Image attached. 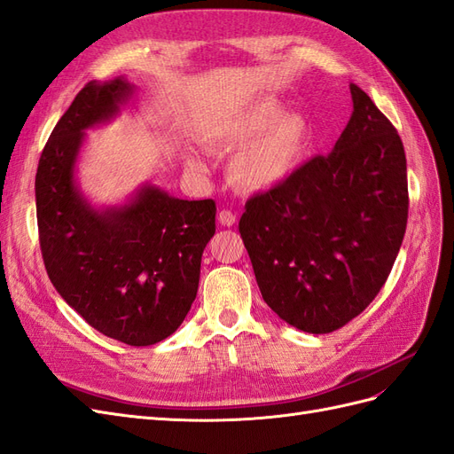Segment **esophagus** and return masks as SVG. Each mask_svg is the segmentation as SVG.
<instances>
[{"mask_svg": "<svg viewBox=\"0 0 454 454\" xmlns=\"http://www.w3.org/2000/svg\"><path fill=\"white\" fill-rule=\"evenodd\" d=\"M218 223L223 224V226H234L238 223V216L231 213V211H228V209H223V211L218 213Z\"/></svg>", "mask_w": 454, "mask_h": 454, "instance_id": "esophagus-1", "label": "esophagus"}]
</instances>
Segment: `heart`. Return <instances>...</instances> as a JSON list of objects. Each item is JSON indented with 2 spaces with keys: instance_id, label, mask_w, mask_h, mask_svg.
Instances as JSON below:
<instances>
[{
  "instance_id": "obj_1",
  "label": "heart",
  "mask_w": 454,
  "mask_h": 454,
  "mask_svg": "<svg viewBox=\"0 0 454 454\" xmlns=\"http://www.w3.org/2000/svg\"><path fill=\"white\" fill-rule=\"evenodd\" d=\"M207 145L231 155L230 175L243 190L262 192L285 183L301 163L309 145L308 121L301 114H283L279 102L262 98L226 114L207 131ZM186 165L201 171L205 163L188 155Z\"/></svg>"
}]
</instances>
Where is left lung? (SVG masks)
Wrapping results in <instances>:
<instances>
[{"mask_svg": "<svg viewBox=\"0 0 454 454\" xmlns=\"http://www.w3.org/2000/svg\"><path fill=\"white\" fill-rule=\"evenodd\" d=\"M331 153L245 203L239 234L264 302L304 333L344 327L390 276L409 215L407 160L390 120L349 83Z\"/></svg>", "mask_w": 454, "mask_h": 454, "instance_id": "8db88e82", "label": "left lung"}]
</instances>
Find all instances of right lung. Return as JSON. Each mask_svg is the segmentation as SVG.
<instances>
[{
    "label": "right lung",
    "instance_id": "add662e5",
    "mask_svg": "<svg viewBox=\"0 0 454 454\" xmlns=\"http://www.w3.org/2000/svg\"><path fill=\"white\" fill-rule=\"evenodd\" d=\"M125 77L89 82L64 112L35 173L47 276L90 327L129 346L173 334L196 301L201 254L215 236L213 200L188 201L142 186L121 207L95 209L74 178L85 129L131 98Z\"/></svg>",
    "mask_w": 454,
    "mask_h": 454
}]
</instances>
